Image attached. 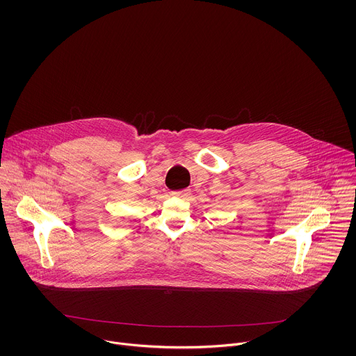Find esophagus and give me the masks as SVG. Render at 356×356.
I'll return each mask as SVG.
<instances>
[{
    "label": "esophagus",
    "mask_w": 356,
    "mask_h": 356,
    "mask_svg": "<svg viewBox=\"0 0 356 356\" xmlns=\"http://www.w3.org/2000/svg\"><path fill=\"white\" fill-rule=\"evenodd\" d=\"M189 193H191V191H188V189H185V191H177V192H172V196L174 197H186V196H189Z\"/></svg>",
    "instance_id": "34e87169"
}]
</instances>
